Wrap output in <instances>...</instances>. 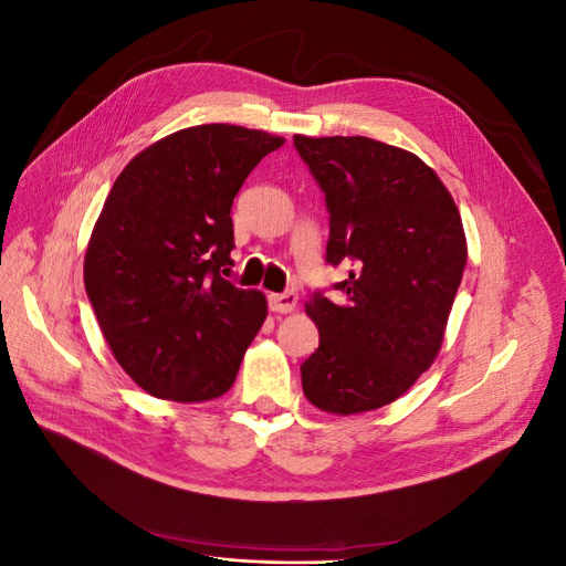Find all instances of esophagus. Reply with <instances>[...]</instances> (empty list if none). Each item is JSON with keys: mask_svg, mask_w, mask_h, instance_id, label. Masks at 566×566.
<instances>
[{"mask_svg": "<svg viewBox=\"0 0 566 566\" xmlns=\"http://www.w3.org/2000/svg\"><path fill=\"white\" fill-rule=\"evenodd\" d=\"M297 306V295L293 290H287V293H279V295H269V310L276 312V314H290Z\"/></svg>", "mask_w": 566, "mask_h": 566, "instance_id": "34e87169", "label": "esophagus"}]
</instances>
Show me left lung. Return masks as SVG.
<instances>
[{"mask_svg":"<svg viewBox=\"0 0 566 566\" xmlns=\"http://www.w3.org/2000/svg\"><path fill=\"white\" fill-rule=\"evenodd\" d=\"M331 212L328 264L345 302L316 293L318 349L300 366L304 397L354 416L406 394L437 358L468 264L460 212L434 169L368 136L295 134Z\"/></svg>","mask_w":566,"mask_h":566,"instance_id":"left-lung-1","label":"left lung"}]
</instances>
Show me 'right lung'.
Segmentation results:
<instances>
[{"mask_svg": "<svg viewBox=\"0 0 566 566\" xmlns=\"http://www.w3.org/2000/svg\"><path fill=\"white\" fill-rule=\"evenodd\" d=\"M283 136L198 125L150 144L115 179L87 254L84 287L115 361L158 399L227 394L266 318L260 290L224 279L231 205Z\"/></svg>", "mask_w": 566, "mask_h": 566, "instance_id": "obj_1", "label": "right lung"}]
</instances>
